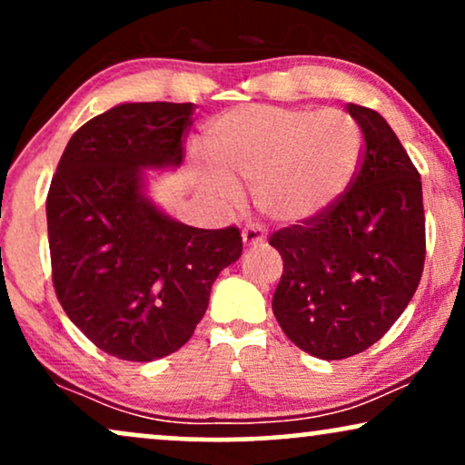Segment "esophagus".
<instances>
[{
	"mask_svg": "<svg viewBox=\"0 0 465 465\" xmlns=\"http://www.w3.org/2000/svg\"><path fill=\"white\" fill-rule=\"evenodd\" d=\"M242 240L244 246H257L266 240V227L262 223H249L242 232Z\"/></svg>",
	"mask_w": 465,
	"mask_h": 465,
	"instance_id": "34e87169",
	"label": "esophagus"
}]
</instances>
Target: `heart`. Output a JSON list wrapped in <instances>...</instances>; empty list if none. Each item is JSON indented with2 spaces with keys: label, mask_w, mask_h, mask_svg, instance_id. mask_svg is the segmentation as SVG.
<instances>
[{
  "label": "heart",
  "mask_w": 465,
  "mask_h": 465,
  "mask_svg": "<svg viewBox=\"0 0 465 465\" xmlns=\"http://www.w3.org/2000/svg\"><path fill=\"white\" fill-rule=\"evenodd\" d=\"M212 167L203 184L233 197L232 182L255 186L257 205L276 221L322 214L348 191L362 158V133L339 109L246 104L216 117L205 134Z\"/></svg>",
  "instance_id": "obj_1"
}]
</instances>
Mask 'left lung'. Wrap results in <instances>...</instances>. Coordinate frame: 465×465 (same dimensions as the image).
<instances>
[{
    "label": "left lung",
    "instance_id": "8db88e82",
    "mask_svg": "<svg viewBox=\"0 0 465 465\" xmlns=\"http://www.w3.org/2000/svg\"><path fill=\"white\" fill-rule=\"evenodd\" d=\"M345 109L364 141L348 191L268 238L283 257L276 322L324 361L361 354L391 331L420 283L427 249L419 169L378 111Z\"/></svg>",
    "mask_w": 465,
    "mask_h": 465
}]
</instances>
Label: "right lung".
I'll return each mask as SVG.
<instances>
[{"instance_id":"obj_1","label":"right lung","mask_w":465,"mask_h":465,"mask_svg":"<svg viewBox=\"0 0 465 465\" xmlns=\"http://www.w3.org/2000/svg\"><path fill=\"white\" fill-rule=\"evenodd\" d=\"M193 103H126L70 137L49 195L51 276L70 322L107 354L150 362L195 332L236 225L197 229L141 195V169L184 161Z\"/></svg>"}]
</instances>
